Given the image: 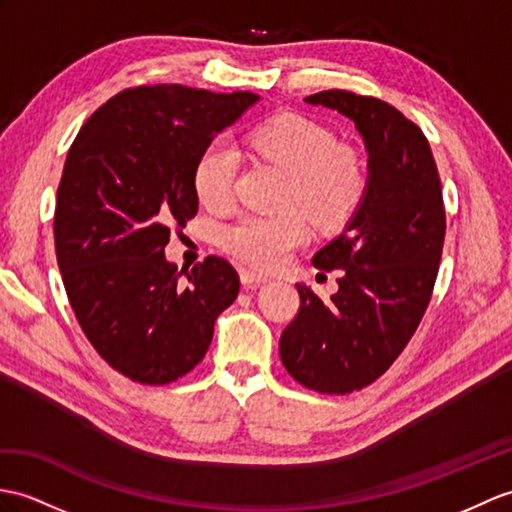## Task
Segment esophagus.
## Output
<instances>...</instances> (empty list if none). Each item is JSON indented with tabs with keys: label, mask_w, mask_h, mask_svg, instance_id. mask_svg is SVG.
I'll return each instance as SVG.
<instances>
[{
	"label": "esophagus",
	"mask_w": 512,
	"mask_h": 512,
	"mask_svg": "<svg viewBox=\"0 0 512 512\" xmlns=\"http://www.w3.org/2000/svg\"><path fill=\"white\" fill-rule=\"evenodd\" d=\"M240 279H242V283L246 285V288H257V285L268 281V275H261V272L242 268V270H240Z\"/></svg>",
	"instance_id": "34e87169"
}]
</instances>
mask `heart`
<instances>
[{
  "mask_svg": "<svg viewBox=\"0 0 512 512\" xmlns=\"http://www.w3.org/2000/svg\"><path fill=\"white\" fill-rule=\"evenodd\" d=\"M248 148L290 176L288 202L301 207L320 229H338L358 209L366 174L358 154L336 146V137L310 117L283 113L248 135ZM240 157L229 141L218 139L200 152L194 187L202 205L227 207L233 198ZM310 237L301 213L255 216L248 213L222 231L231 255L259 268H275Z\"/></svg>",
  "mask_w": 512,
  "mask_h": 512,
  "instance_id": "obj_1",
  "label": "heart"
}]
</instances>
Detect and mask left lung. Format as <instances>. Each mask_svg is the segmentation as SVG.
Returning a JSON list of instances; mask_svg holds the SVG:
<instances>
[{
    "label": "left lung",
    "mask_w": 512,
    "mask_h": 512,
    "mask_svg": "<svg viewBox=\"0 0 512 512\" xmlns=\"http://www.w3.org/2000/svg\"><path fill=\"white\" fill-rule=\"evenodd\" d=\"M305 102L355 124L368 176L342 233L312 257L316 268L342 270L338 292L323 303L296 283L301 310L279 353L305 388L344 395L384 375L417 331L441 264L445 207L430 144L395 106L340 89Z\"/></svg>",
    "instance_id": "left-lung-1"
}]
</instances>
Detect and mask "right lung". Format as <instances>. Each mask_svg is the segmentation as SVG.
<instances>
[{
	"instance_id": "1",
	"label": "right lung",
	"mask_w": 512,
	"mask_h": 512,
	"mask_svg": "<svg viewBox=\"0 0 512 512\" xmlns=\"http://www.w3.org/2000/svg\"><path fill=\"white\" fill-rule=\"evenodd\" d=\"M259 102L248 91L135 87L95 111L67 152L54 242L71 310L115 371L170 384L205 358L240 292L227 259L178 270L170 227L198 211L194 168L213 137ZM185 274L187 282H181Z\"/></svg>"
}]
</instances>
